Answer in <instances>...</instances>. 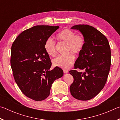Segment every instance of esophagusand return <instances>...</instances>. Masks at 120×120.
<instances>
[{"mask_svg":"<svg viewBox=\"0 0 120 120\" xmlns=\"http://www.w3.org/2000/svg\"><path fill=\"white\" fill-rule=\"evenodd\" d=\"M64 74H67L68 72V71L67 70H64Z\"/></svg>","mask_w":120,"mask_h":120,"instance_id":"34e87169","label":"esophagus"}]
</instances>
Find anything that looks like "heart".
<instances>
[{
	"mask_svg": "<svg viewBox=\"0 0 120 120\" xmlns=\"http://www.w3.org/2000/svg\"><path fill=\"white\" fill-rule=\"evenodd\" d=\"M56 37L59 40L67 43V52L71 51L75 54H79L84 45V40L79 34L75 35L74 32L69 29H64L58 34ZM44 50L49 56H53L56 54V45L54 41L49 38L44 44ZM75 56L71 53L64 56H59L53 60V64L62 69L70 68L74 61Z\"/></svg>",
	"mask_w": 120,
	"mask_h": 120,
	"instance_id": "heart-1",
	"label": "heart"
}]
</instances>
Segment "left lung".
Wrapping results in <instances>:
<instances>
[{"label": "left lung", "mask_w": 120, "mask_h": 120, "mask_svg": "<svg viewBox=\"0 0 120 120\" xmlns=\"http://www.w3.org/2000/svg\"><path fill=\"white\" fill-rule=\"evenodd\" d=\"M71 29L80 32L84 45L74 64L75 69L84 72L70 71L74 79L70 91L76 99L88 101L96 96L106 84L111 67L110 46L107 38L93 26L80 24Z\"/></svg>", "instance_id": "obj_1"}]
</instances>
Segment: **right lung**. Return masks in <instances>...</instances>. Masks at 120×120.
Masks as SVG:
<instances>
[{"instance_id": "1", "label": "right lung", "mask_w": 120, "mask_h": 120, "mask_svg": "<svg viewBox=\"0 0 120 120\" xmlns=\"http://www.w3.org/2000/svg\"><path fill=\"white\" fill-rule=\"evenodd\" d=\"M59 26L38 25L19 34L11 49V64L14 79L22 93L34 101H43L50 94L54 81L64 71L52 64L44 44Z\"/></svg>"}]
</instances>
